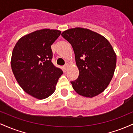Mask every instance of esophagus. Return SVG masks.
I'll list each match as a JSON object with an SVG mask.
<instances>
[{
  "mask_svg": "<svg viewBox=\"0 0 133 133\" xmlns=\"http://www.w3.org/2000/svg\"><path fill=\"white\" fill-rule=\"evenodd\" d=\"M69 64H66L64 65V68L65 70H67L69 68Z\"/></svg>",
  "mask_w": 133,
  "mask_h": 133,
  "instance_id": "1",
  "label": "esophagus"
}]
</instances>
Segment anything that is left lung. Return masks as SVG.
<instances>
[{
  "label": "left lung",
  "mask_w": 133,
  "mask_h": 133,
  "mask_svg": "<svg viewBox=\"0 0 133 133\" xmlns=\"http://www.w3.org/2000/svg\"><path fill=\"white\" fill-rule=\"evenodd\" d=\"M71 44L75 54L79 77L71 81L79 95L94 97L110 83L116 65V54L108 39L88 29L76 27L62 33Z\"/></svg>",
  "instance_id": "obj_1"
}]
</instances>
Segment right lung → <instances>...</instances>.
Masks as SVG:
<instances>
[{"label": "right lung", "mask_w": 133, "mask_h": 133, "mask_svg": "<svg viewBox=\"0 0 133 133\" xmlns=\"http://www.w3.org/2000/svg\"><path fill=\"white\" fill-rule=\"evenodd\" d=\"M61 33L49 29L36 30L20 38L14 47L10 61L14 75L21 88L37 99L52 94L63 74L51 62V45Z\"/></svg>", "instance_id": "1"}]
</instances>
